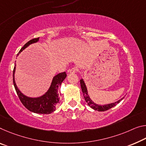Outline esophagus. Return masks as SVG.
<instances>
[{"label": "esophagus", "mask_w": 146, "mask_h": 146, "mask_svg": "<svg viewBox=\"0 0 146 146\" xmlns=\"http://www.w3.org/2000/svg\"><path fill=\"white\" fill-rule=\"evenodd\" d=\"M69 73H75L78 71V69L77 68H72L68 71Z\"/></svg>", "instance_id": "34e87169"}]
</instances>
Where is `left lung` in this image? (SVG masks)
<instances>
[{"mask_svg": "<svg viewBox=\"0 0 146 146\" xmlns=\"http://www.w3.org/2000/svg\"><path fill=\"white\" fill-rule=\"evenodd\" d=\"M80 86H81V89H82V93L84 94V98L85 99V101H86V103H88V105L90 107L92 108H93V109L96 110H98V111H106V110H109L110 108L114 107V106H115L117 105V103H119L120 101H121L122 99L123 98H122L119 100L118 101H116V102H115L114 103H111V104H108V105H103V106H101V105H97V104L94 103L93 101H92L90 98H89L88 95V92H87V88L86 87V85H85V83L84 82V80L82 79H81L80 80Z\"/></svg>", "mask_w": 146, "mask_h": 146, "instance_id": "left-lung-1", "label": "left lung"}]
</instances>
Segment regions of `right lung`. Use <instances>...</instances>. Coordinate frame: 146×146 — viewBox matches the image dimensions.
Here are the masks:
<instances>
[{
    "label": "right lung",
    "instance_id": "obj_1",
    "mask_svg": "<svg viewBox=\"0 0 146 146\" xmlns=\"http://www.w3.org/2000/svg\"><path fill=\"white\" fill-rule=\"evenodd\" d=\"M39 38H34L32 40L25 44L23 47L21 48L19 52H18L17 55H19V53L24 50L25 48L28 47L29 45L36 43L39 40ZM15 71V65L13 68V82L14 85L15 91L17 92V94L20 99L21 102L26 107L28 110L31 111L32 112L37 113V114H48L54 112L56 110V106L59 103V96H58V87L61 85L62 82L66 77V73L62 72L58 74L56 76H54L53 78L52 82L50 85V88L48 89L47 93L43 96L38 98H28L21 94L19 89L17 88V86L15 82L14 79V73Z\"/></svg>",
    "mask_w": 146,
    "mask_h": 146
}]
</instances>
